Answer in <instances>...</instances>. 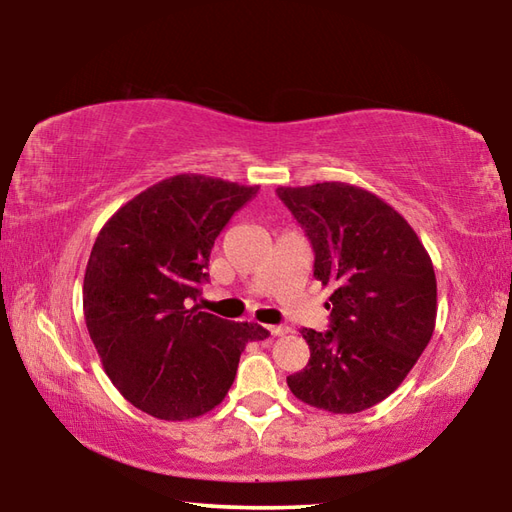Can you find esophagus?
<instances>
[{
    "label": "esophagus",
    "mask_w": 512,
    "mask_h": 512,
    "mask_svg": "<svg viewBox=\"0 0 512 512\" xmlns=\"http://www.w3.org/2000/svg\"><path fill=\"white\" fill-rule=\"evenodd\" d=\"M266 329H268V332H271V336H284V334H289V327H287V325H268Z\"/></svg>",
    "instance_id": "esophagus-1"
}]
</instances>
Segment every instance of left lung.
<instances>
[{"label": "left lung", "instance_id": "obj_1", "mask_svg": "<svg viewBox=\"0 0 512 512\" xmlns=\"http://www.w3.org/2000/svg\"><path fill=\"white\" fill-rule=\"evenodd\" d=\"M314 246V277L332 284L327 332L302 329L309 363L287 377L314 409L359 413L386 400L436 327V273L395 207L348 183L277 187Z\"/></svg>", "mask_w": 512, "mask_h": 512}]
</instances>
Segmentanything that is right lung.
Listing matches in <instances>:
<instances>
[{
    "instance_id": "right-lung-1",
    "label": "right lung",
    "mask_w": 512,
    "mask_h": 512,
    "mask_svg": "<svg viewBox=\"0 0 512 512\" xmlns=\"http://www.w3.org/2000/svg\"><path fill=\"white\" fill-rule=\"evenodd\" d=\"M257 185L178 173L103 225L83 277V314L117 391L153 418L180 422L223 402L250 341L268 332L198 311L216 237Z\"/></svg>"
}]
</instances>
